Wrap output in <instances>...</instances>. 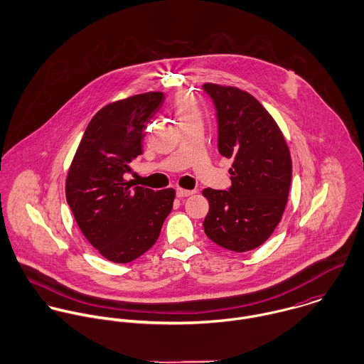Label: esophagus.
<instances>
[{
  "instance_id": "esophagus-1",
  "label": "esophagus",
  "mask_w": 364,
  "mask_h": 364,
  "mask_svg": "<svg viewBox=\"0 0 364 364\" xmlns=\"http://www.w3.org/2000/svg\"><path fill=\"white\" fill-rule=\"evenodd\" d=\"M193 193H195V191H186V189H181V188L176 189V196L178 198H188V196H191Z\"/></svg>"
}]
</instances>
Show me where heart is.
I'll return each mask as SVG.
<instances>
[{
	"label": "heart",
	"instance_id": "heart-1",
	"mask_svg": "<svg viewBox=\"0 0 364 364\" xmlns=\"http://www.w3.org/2000/svg\"><path fill=\"white\" fill-rule=\"evenodd\" d=\"M173 112L179 119V123H188L193 120H202L200 109L195 98L189 94H179L173 102Z\"/></svg>",
	"mask_w": 364,
	"mask_h": 364
}]
</instances>
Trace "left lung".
Listing matches in <instances>:
<instances>
[{
  "label": "left lung",
  "instance_id": "left-lung-1",
  "mask_svg": "<svg viewBox=\"0 0 364 364\" xmlns=\"http://www.w3.org/2000/svg\"><path fill=\"white\" fill-rule=\"evenodd\" d=\"M218 129V153L232 158L228 191L205 189L203 228L217 245L247 252L258 248L282 220L291 183V158L269 112L248 92L205 84Z\"/></svg>",
  "mask_w": 364,
  "mask_h": 364
}]
</instances>
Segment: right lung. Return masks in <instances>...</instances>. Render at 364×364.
Here are the masks:
<instances>
[{
  "mask_svg": "<svg viewBox=\"0 0 364 364\" xmlns=\"http://www.w3.org/2000/svg\"><path fill=\"white\" fill-rule=\"evenodd\" d=\"M162 92L106 105L90 122L71 162L65 198L74 218L107 260L127 263L156 244L175 191H153L124 181L143 154L147 123L164 105Z\"/></svg>",
  "mask_w": 364,
  "mask_h": 364,
  "instance_id": "1",
  "label": "right lung"
}]
</instances>
